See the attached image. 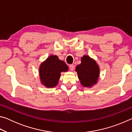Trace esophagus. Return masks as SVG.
I'll return each instance as SVG.
<instances>
[{
  "mask_svg": "<svg viewBox=\"0 0 132 132\" xmlns=\"http://www.w3.org/2000/svg\"><path fill=\"white\" fill-rule=\"evenodd\" d=\"M69 68H70V69L71 71H73L75 69V65L74 64H70L69 65Z\"/></svg>",
  "mask_w": 132,
  "mask_h": 132,
  "instance_id": "obj_1",
  "label": "esophagus"
}]
</instances>
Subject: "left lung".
<instances>
[{"instance_id": "1", "label": "left lung", "mask_w": 132, "mask_h": 132, "mask_svg": "<svg viewBox=\"0 0 132 132\" xmlns=\"http://www.w3.org/2000/svg\"><path fill=\"white\" fill-rule=\"evenodd\" d=\"M78 77L83 87H90L97 82L100 69L95 61L87 55L81 57V63L76 68Z\"/></svg>"}]
</instances>
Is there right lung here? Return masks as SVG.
<instances>
[{
	"instance_id": "obj_1",
	"label": "right lung",
	"mask_w": 132,
	"mask_h": 132,
	"mask_svg": "<svg viewBox=\"0 0 132 132\" xmlns=\"http://www.w3.org/2000/svg\"><path fill=\"white\" fill-rule=\"evenodd\" d=\"M68 70V66L57 56H50L40 66L39 73L42 84L46 87H54L58 83L61 73Z\"/></svg>"
}]
</instances>
